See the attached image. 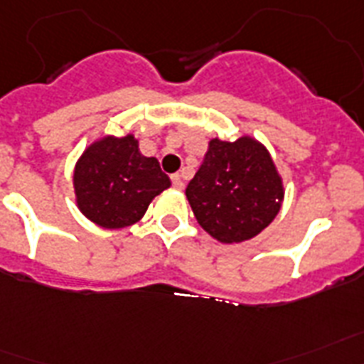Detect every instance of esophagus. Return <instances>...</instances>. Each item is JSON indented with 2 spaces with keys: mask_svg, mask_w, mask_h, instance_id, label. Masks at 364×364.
Listing matches in <instances>:
<instances>
[{
  "mask_svg": "<svg viewBox=\"0 0 364 364\" xmlns=\"http://www.w3.org/2000/svg\"><path fill=\"white\" fill-rule=\"evenodd\" d=\"M171 182H173V186H175L176 189L184 188V180H182V176H180V175H173V176H171Z\"/></svg>",
  "mask_w": 364,
  "mask_h": 364,
  "instance_id": "esophagus-1",
  "label": "esophagus"
}]
</instances>
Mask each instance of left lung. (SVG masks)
Here are the masks:
<instances>
[{
	"mask_svg": "<svg viewBox=\"0 0 364 364\" xmlns=\"http://www.w3.org/2000/svg\"><path fill=\"white\" fill-rule=\"evenodd\" d=\"M283 195L272 156L251 137L210 141L203 165L186 188L195 219L223 243L262 232L279 214Z\"/></svg>",
	"mask_w": 364,
	"mask_h": 364,
	"instance_id": "left-lung-1",
	"label": "left lung"
}]
</instances>
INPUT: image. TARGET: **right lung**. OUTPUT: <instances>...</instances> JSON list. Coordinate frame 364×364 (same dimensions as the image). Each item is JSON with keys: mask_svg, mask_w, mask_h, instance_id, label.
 Masks as SVG:
<instances>
[{"mask_svg": "<svg viewBox=\"0 0 364 364\" xmlns=\"http://www.w3.org/2000/svg\"><path fill=\"white\" fill-rule=\"evenodd\" d=\"M169 186L158 160L141 154L134 135L96 141L74 171L77 206L104 229H122L139 221L150 200Z\"/></svg>", "mask_w": 364, "mask_h": 364, "instance_id": "obj_1", "label": "right lung"}]
</instances>
